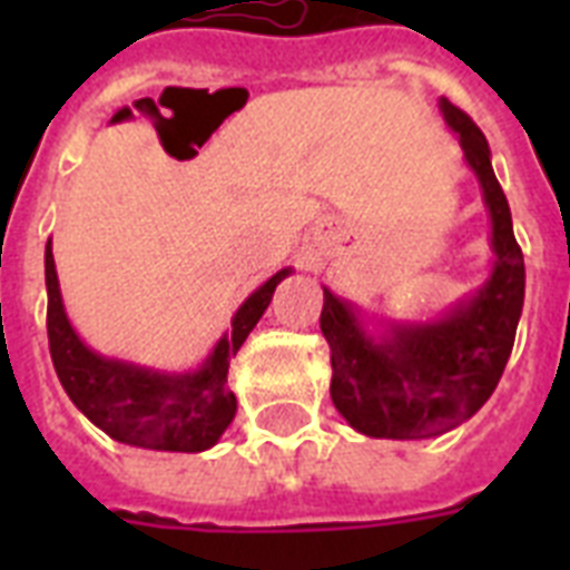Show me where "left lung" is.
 <instances>
[{"mask_svg": "<svg viewBox=\"0 0 570 570\" xmlns=\"http://www.w3.org/2000/svg\"><path fill=\"white\" fill-rule=\"evenodd\" d=\"M438 109L482 191L491 268L485 284L432 320L370 313L322 286L320 325L334 370L331 399L340 416L366 438L423 441L468 423L503 375L523 311V254L514 242L509 200L491 168V147L446 97Z\"/></svg>", "mask_w": 570, "mask_h": 570, "instance_id": "obj_1", "label": "left lung"}]
</instances>
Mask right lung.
<instances>
[{
  "mask_svg": "<svg viewBox=\"0 0 570 570\" xmlns=\"http://www.w3.org/2000/svg\"><path fill=\"white\" fill-rule=\"evenodd\" d=\"M47 266V334L49 355L67 396L111 441L156 452H204L222 441L236 416V396L227 387L230 357L248 340L259 316L266 313L275 286L293 275L281 268L259 284L233 313L230 331H224L195 370H156V366L109 357L94 352L65 311L58 284L52 239L43 254Z\"/></svg>",
  "mask_w": 570,
  "mask_h": 570,
  "instance_id": "1",
  "label": "right lung"
}]
</instances>
